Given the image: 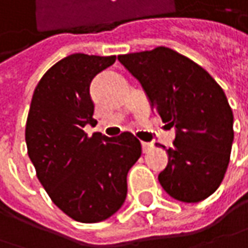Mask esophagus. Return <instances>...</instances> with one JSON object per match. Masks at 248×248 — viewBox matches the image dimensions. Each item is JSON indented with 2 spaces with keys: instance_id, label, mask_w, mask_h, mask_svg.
I'll use <instances>...</instances> for the list:
<instances>
[{
  "instance_id": "esophagus-1",
  "label": "esophagus",
  "mask_w": 248,
  "mask_h": 248,
  "mask_svg": "<svg viewBox=\"0 0 248 248\" xmlns=\"http://www.w3.org/2000/svg\"><path fill=\"white\" fill-rule=\"evenodd\" d=\"M141 149H143V153H149L152 149H153V146L150 144V143H146V141H141Z\"/></svg>"
}]
</instances>
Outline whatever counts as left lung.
I'll return each instance as SVG.
<instances>
[{"label": "left lung", "mask_w": 248, "mask_h": 248, "mask_svg": "<svg viewBox=\"0 0 248 248\" xmlns=\"http://www.w3.org/2000/svg\"><path fill=\"white\" fill-rule=\"evenodd\" d=\"M152 108L175 127L158 181L170 197L194 203L219 188L233 144V112L222 87L191 59L164 46L118 56ZM158 146V144H155Z\"/></svg>", "instance_id": "left-lung-1"}]
</instances>
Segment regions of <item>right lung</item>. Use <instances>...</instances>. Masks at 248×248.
Wrapping results in <instances>:
<instances>
[{"instance_id":"obj_1","label":"right lung","mask_w":248,"mask_h":248,"mask_svg":"<svg viewBox=\"0 0 248 248\" xmlns=\"http://www.w3.org/2000/svg\"><path fill=\"white\" fill-rule=\"evenodd\" d=\"M116 56L76 53L50 67L40 78L28 113V154L53 203L81 223H96L121 209L127 194L126 177L141 155L130 132L116 138L94 133L91 81L112 66Z\"/></svg>"}]
</instances>
